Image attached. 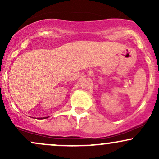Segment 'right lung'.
Masks as SVG:
<instances>
[{
    "label": "right lung",
    "mask_w": 159,
    "mask_h": 159,
    "mask_svg": "<svg viewBox=\"0 0 159 159\" xmlns=\"http://www.w3.org/2000/svg\"><path fill=\"white\" fill-rule=\"evenodd\" d=\"M43 118H47V117H43Z\"/></svg>",
    "instance_id": "obj_1"
}]
</instances>
